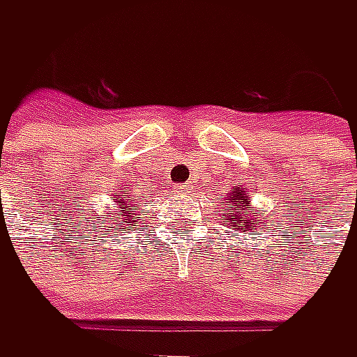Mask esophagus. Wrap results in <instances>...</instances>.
Wrapping results in <instances>:
<instances>
[{
	"label": "esophagus",
	"instance_id": "obj_1",
	"mask_svg": "<svg viewBox=\"0 0 357 357\" xmlns=\"http://www.w3.org/2000/svg\"><path fill=\"white\" fill-rule=\"evenodd\" d=\"M184 190H186L184 186H177V190H175V192H180V195H184Z\"/></svg>",
	"mask_w": 357,
	"mask_h": 357
}]
</instances>
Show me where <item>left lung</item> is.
I'll list each match as a JSON object with an SVG mask.
<instances>
[{"label": "left lung", "mask_w": 357, "mask_h": 357, "mask_svg": "<svg viewBox=\"0 0 357 357\" xmlns=\"http://www.w3.org/2000/svg\"><path fill=\"white\" fill-rule=\"evenodd\" d=\"M224 205V211H228L224 215V224L228 226H235V228H241V231H252V224L256 222V218H252L250 209H252V201H250V195L241 188H233V192L228 195L226 203Z\"/></svg>", "instance_id": "left-lung-1"}]
</instances>
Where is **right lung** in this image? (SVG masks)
<instances>
[{"mask_svg": "<svg viewBox=\"0 0 357 357\" xmlns=\"http://www.w3.org/2000/svg\"><path fill=\"white\" fill-rule=\"evenodd\" d=\"M114 201L118 203V213H112L105 220V224H109L107 226V233L114 231V228H116L114 224H118V222H131V226H135V213H133V209H137V207H133V205H135L137 199H133L129 195V190H120V192L114 195Z\"/></svg>", "mask_w": 357, "mask_h": 357, "instance_id": "obj_1", "label": "right lung"}]
</instances>
